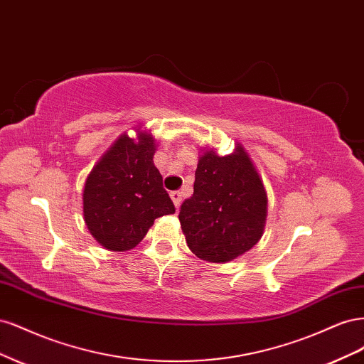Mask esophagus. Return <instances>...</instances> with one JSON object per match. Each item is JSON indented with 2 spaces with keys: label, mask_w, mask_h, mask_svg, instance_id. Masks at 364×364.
<instances>
[{
  "label": "esophagus",
  "mask_w": 364,
  "mask_h": 364,
  "mask_svg": "<svg viewBox=\"0 0 364 364\" xmlns=\"http://www.w3.org/2000/svg\"><path fill=\"white\" fill-rule=\"evenodd\" d=\"M170 197H171V200H173L174 206L179 208L181 203H182V194H181V191H173V193H170Z\"/></svg>",
  "instance_id": "34e87169"
}]
</instances>
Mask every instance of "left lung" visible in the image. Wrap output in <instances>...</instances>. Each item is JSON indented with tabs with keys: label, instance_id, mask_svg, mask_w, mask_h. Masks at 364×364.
Segmentation results:
<instances>
[{
	"label": "left lung",
	"instance_id": "obj_1",
	"mask_svg": "<svg viewBox=\"0 0 364 364\" xmlns=\"http://www.w3.org/2000/svg\"><path fill=\"white\" fill-rule=\"evenodd\" d=\"M267 196L240 146L234 155L213 150L197 164L194 193L181 205L188 247L200 259L226 262L255 246L264 230Z\"/></svg>",
	"mask_w": 364,
	"mask_h": 364
}]
</instances>
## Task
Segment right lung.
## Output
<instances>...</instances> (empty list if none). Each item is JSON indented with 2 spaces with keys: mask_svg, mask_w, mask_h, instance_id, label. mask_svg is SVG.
Returning <instances> with one entry per match:
<instances>
[{
  "mask_svg": "<svg viewBox=\"0 0 364 364\" xmlns=\"http://www.w3.org/2000/svg\"><path fill=\"white\" fill-rule=\"evenodd\" d=\"M155 141L121 136L87 176L83 214L94 238L109 250L124 252L146 237L158 217L176 208L153 164Z\"/></svg>",
  "mask_w": 364,
  "mask_h": 364,
  "instance_id": "right-lung-1",
  "label": "right lung"
}]
</instances>
